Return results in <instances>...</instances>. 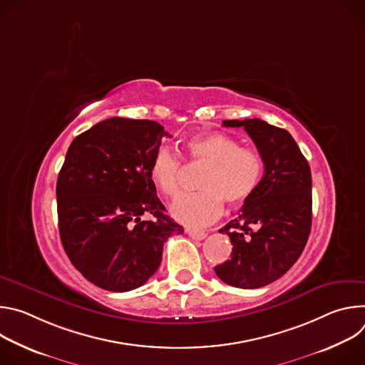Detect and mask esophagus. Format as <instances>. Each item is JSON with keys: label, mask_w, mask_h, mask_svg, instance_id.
<instances>
[{"label": "esophagus", "mask_w": 365, "mask_h": 365, "mask_svg": "<svg viewBox=\"0 0 365 365\" xmlns=\"http://www.w3.org/2000/svg\"><path fill=\"white\" fill-rule=\"evenodd\" d=\"M186 234L190 237V238H193V240H203V238H206V232L205 231H202V230H192V228H186Z\"/></svg>", "instance_id": "34e87169"}]
</instances>
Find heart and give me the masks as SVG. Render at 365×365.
Returning <instances> with one entry per match:
<instances>
[{"instance_id": "obj_1", "label": "heart", "mask_w": 365, "mask_h": 365, "mask_svg": "<svg viewBox=\"0 0 365 365\" xmlns=\"http://www.w3.org/2000/svg\"><path fill=\"white\" fill-rule=\"evenodd\" d=\"M189 159L207 165L200 180V193L186 195L172 206L176 221L189 227H202L218 220L224 202L230 206L245 203L257 190L263 176V160L248 147L224 133H205L186 141ZM182 162L169 147H160L153 155L148 175L165 197L180 193Z\"/></svg>"}]
</instances>
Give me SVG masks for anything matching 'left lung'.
Listing matches in <instances>:
<instances>
[{
    "mask_svg": "<svg viewBox=\"0 0 365 365\" xmlns=\"http://www.w3.org/2000/svg\"><path fill=\"white\" fill-rule=\"evenodd\" d=\"M254 141L264 175L238 217L221 234L232 244L231 258L215 266L217 276L240 289L263 287L280 279L300 257L312 227V176L289 131L258 118L225 120Z\"/></svg>",
    "mask_w": 365,
    "mask_h": 365,
    "instance_id": "1",
    "label": "left lung"
}]
</instances>
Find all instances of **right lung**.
<instances>
[{"instance_id":"1","label":"right lung","mask_w":365,"mask_h":365,"mask_svg":"<svg viewBox=\"0 0 365 365\" xmlns=\"http://www.w3.org/2000/svg\"><path fill=\"white\" fill-rule=\"evenodd\" d=\"M163 137L170 135L155 121L113 117L68 148L56 185L59 234L75 269L101 289L143 286L168 238L183 232L165 215L148 175Z\"/></svg>"}]
</instances>
